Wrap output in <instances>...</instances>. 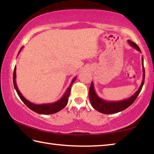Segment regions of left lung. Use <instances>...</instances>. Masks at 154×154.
Wrapping results in <instances>:
<instances>
[{"instance_id": "obj_1", "label": "left lung", "mask_w": 154, "mask_h": 154, "mask_svg": "<svg viewBox=\"0 0 154 154\" xmlns=\"http://www.w3.org/2000/svg\"><path fill=\"white\" fill-rule=\"evenodd\" d=\"M128 43L132 47V48H134L136 49L137 50L141 52L140 48H139V46H138L136 43L132 42V41L130 40L128 41ZM142 65L143 74L141 84H140L138 90L131 96V97L124 99V100L119 101H106L103 100V98L99 97L97 95V94L96 93L94 87V83L92 82L89 90V98L92 107L94 109H95L97 111L100 112V113H102L103 114H112L124 111L128 107V106L131 105L134 102V100H136L138 95L139 94L140 92L141 91L143 84H144L145 69L144 66H143V58H142Z\"/></svg>"}]
</instances>
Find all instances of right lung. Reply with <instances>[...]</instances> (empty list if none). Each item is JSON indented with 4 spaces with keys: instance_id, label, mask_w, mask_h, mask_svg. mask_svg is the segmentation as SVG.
Here are the masks:
<instances>
[{
    "instance_id": "right-lung-1",
    "label": "right lung",
    "mask_w": 154,
    "mask_h": 154,
    "mask_svg": "<svg viewBox=\"0 0 154 154\" xmlns=\"http://www.w3.org/2000/svg\"><path fill=\"white\" fill-rule=\"evenodd\" d=\"M22 48H22H21V49L19 51V53L18 54H20V52L21 51V50H22ZM76 78L77 77L73 78V79L72 80L71 84H70L69 88H67L66 92H65L64 94L62 96V97L60 99V100L56 101V102H54L52 103L41 104V105H36V104L30 102V101L28 100L26 98H25L20 92V90L18 89L16 84V80H15V79H16V66H15L14 68L13 80H14V88L15 90H16L18 96H19V97L20 98L21 100L23 101V103H24L28 108L38 114L49 115V114H54L55 113H57V112L62 110V109H64L65 106H66L68 101H69V97L70 96V92H71V86L72 83H73L75 81V79H76Z\"/></svg>"
}]
</instances>
